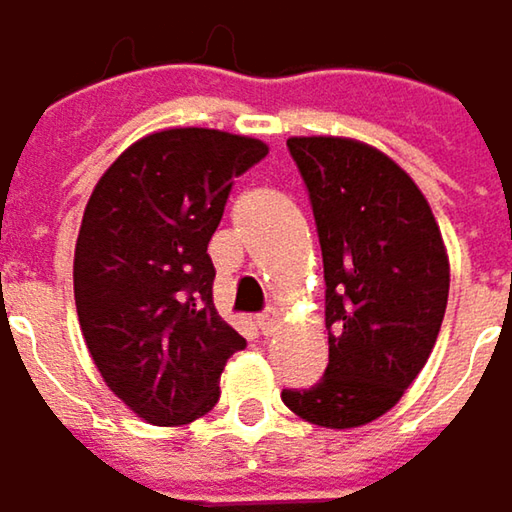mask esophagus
Here are the masks:
<instances>
[{"label": "esophagus", "instance_id": "esophagus-1", "mask_svg": "<svg viewBox=\"0 0 512 512\" xmlns=\"http://www.w3.org/2000/svg\"><path fill=\"white\" fill-rule=\"evenodd\" d=\"M257 325H260V331H263V334H275V331H278V325H281V313L272 307V310H266L263 316H257Z\"/></svg>", "mask_w": 512, "mask_h": 512}]
</instances>
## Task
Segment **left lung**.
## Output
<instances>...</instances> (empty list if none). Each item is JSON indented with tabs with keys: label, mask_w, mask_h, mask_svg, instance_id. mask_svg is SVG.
Segmentation results:
<instances>
[{
	"label": "left lung",
	"mask_w": 512,
	"mask_h": 512,
	"mask_svg": "<svg viewBox=\"0 0 512 512\" xmlns=\"http://www.w3.org/2000/svg\"><path fill=\"white\" fill-rule=\"evenodd\" d=\"M325 263L328 369L284 404L349 431L393 410L428 363L448 304V252L416 181L351 137H290Z\"/></svg>",
	"instance_id": "left-lung-1"
}]
</instances>
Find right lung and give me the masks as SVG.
Instances as JSON below:
<instances>
[{
	"mask_svg": "<svg viewBox=\"0 0 512 512\" xmlns=\"http://www.w3.org/2000/svg\"><path fill=\"white\" fill-rule=\"evenodd\" d=\"M269 146L216 128H163L105 169L81 216L72 287L87 351L149 425H187L219 401L246 340L216 313L208 243L231 184Z\"/></svg>",
	"mask_w": 512,
	"mask_h": 512,
	"instance_id": "right-lung-1",
	"label": "right lung"
}]
</instances>
